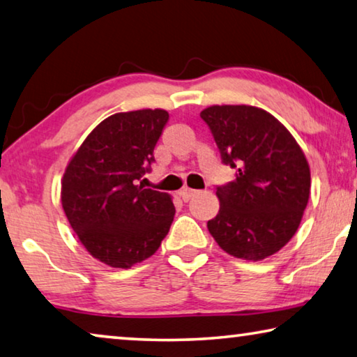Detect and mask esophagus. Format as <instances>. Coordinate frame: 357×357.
<instances>
[{"label":"esophagus","mask_w":357,"mask_h":357,"mask_svg":"<svg viewBox=\"0 0 357 357\" xmlns=\"http://www.w3.org/2000/svg\"><path fill=\"white\" fill-rule=\"evenodd\" d=\"M197 194H199V190H194V189H189V188H185V189H183V190L179 192L181 199H183L184 202H189L192 197H195Z\"/></svg>","instance_id":"1"}]
</instances>
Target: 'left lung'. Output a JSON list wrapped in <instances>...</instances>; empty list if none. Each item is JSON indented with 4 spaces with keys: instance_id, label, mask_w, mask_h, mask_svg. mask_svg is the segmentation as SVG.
<instances>
[{
    "instance_id": "left-lung-1",
    "label": "left lung",
    "mask_w": 357,
    "mask_h": 357,
    "mask_svg": "<svg viewBox=\"0 0 357 357\" xmlns=\"http://www.w3.org/2000/svg\"><path fill=\"white\" fill-rule=\"evenodd\" d=\"M235 179L216 185L220 202L208 230L230 256L260 260L298 229L310 199V167L301 146L270 112L246 105L200 112Z\"/></svg>"
}]
</instances>
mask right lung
<instances>
[{
  "label": "right lung",
  "mask_w": 357,
  "mask_h": 357,
  "mask_svg": "<svg viewBox=\"0 0 357 357\" xmlns=\"http://www.w3.org/2000/svg\"><path fill=\"white\" fill-rule=\"evenodd\" d=\"M168 119L163 109L109 116L66 167V218L86 250L109 267L130 268L151 257L173 222L172 197L139 183L155 162L154 148Z\"/></svg>",
  "instance_id": "right-lung-1"
}]
</instances>
